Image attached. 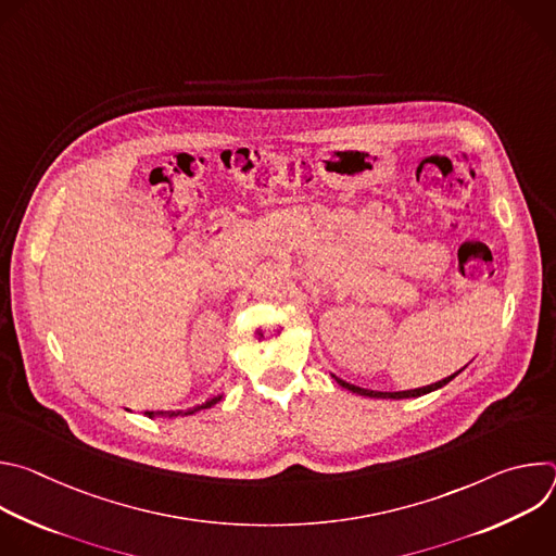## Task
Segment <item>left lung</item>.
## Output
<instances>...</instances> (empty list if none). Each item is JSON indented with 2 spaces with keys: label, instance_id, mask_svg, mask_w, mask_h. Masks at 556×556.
Masks as SVG:
<instances>
[{
  "label": "left lung",
  "instance_id": "left-lung-1",
  "mask_svg": "<svg viewBox=\"0 0 556 556\" xmlns=\"http://www.w3.org/2000/svg\"><path fill=\"white\" fill-rule=\"evenodd\" d=\"M462 371V369H459ZM459 371H455V374H451V376H446V378H442V380H438V382H433V384H427V387H420V389H409V391H371V389H363V387H356V384H350V382H345V380H341V378H337V382L341 384V387H345V389H350V391H354V393H361V395H369V399H393V401H401V399H418V395H425V393H429V391H435V389H440V387H444L446 382H451Z\"/></svg>",
  "mask_w": 556,
  "mask_h": 556
}]
</instances>
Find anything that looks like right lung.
I'll return each mask as SVG.
<instances>
[{
  "mask_svg": "<svg viewBox=\"0 0 556 556\" xmlns=\"http://www.w3.org/2000/svg\"><path fill=\"white\" fill-rule=\"evenodd\" d=\"M219 401H222V395H215V399L206 401L204 405H198V407H193V409L185 412V416L195 414V412H200V409H208V407H213V405H215V403H219ZM144 416H149V418H155V416H169V418H176V416H182V412H144Z\"/></svg>",
  "mask_w": 556,
  "mask_h": 556,
  "instance_id": "1",
  "label": "right lung"
}]
</instances>
